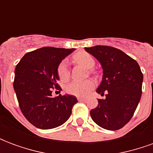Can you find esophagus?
<instances>
[{
    "label": "esophagus",
    "mask_w": 153,
    "mask_h": 153,
    "mask_svg": "<svg viewBox=\"0 0 153 153\" xmlns=\"http://www.w3.org/2000/svg\"><path fill=\"white\" fill-rule=\"evenodd\" d=\"M78 100L79 101V102H85L86 101V98H83V97H78Z\"/></svg>",
    "instance_id": "obj_1"
}]
</instances>
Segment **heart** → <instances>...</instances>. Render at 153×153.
<instances>
[{
  "instance_id": "heart-1",
  "label": "heart",
  "mask_w": 153,
  "mask_h": 153,
  "mask_svg": "<svg viewBox=\"0 0 153 153\" xmlns=\"http://www.w3.org/2000/svg\"><path fill=\"white\" fill-rule=\"evenodd\" d=\"M74 62L80 64L87 69H92L95 65V60L93 56L86 51H79L74 54L73 56ZM57 74L61 81H67L70 78V71L65 60H62L57 67ZM96 85L93 79L85 81H73L65 87V91L70 95L76 97H86L94 88Z\"/></svg>"
}]
</instances>
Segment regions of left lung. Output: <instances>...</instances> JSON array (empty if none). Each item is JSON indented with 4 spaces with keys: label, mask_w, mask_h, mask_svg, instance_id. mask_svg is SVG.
<instances>
[{
    "label": "left lung",
    "mask_w": 153,
    "mask_h": 153,
    "mask_svg": "<svg viewBox=\"0 0 153 153\" xmlns=\"http://www.w3.org/2000/svg\"><path fill=\"white\" fill-rule=\"evenodd\" d=\"M103 70L102 83L97 89L105 99L91 110L93 120L100 127L117 130L133 117L142 95L143 73L137 61L122 51L108 46L85 47Z\"/></svg>",
    "instance_id": "left-lung-1"
}]
</instances>
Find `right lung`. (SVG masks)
<instances>
[{
    "label": "right lung",
    "instance_id": "add662e5",
    "mask_svg": "<svg viewBox=\"0 0 153 153\" xmlns=\"http://www.w3.org/2000/svg\"><path fill=\"white\" fill-rule=\"evenodd\" d=\"M74 48L46 47L26 53L15 70L14 89L23 115L32 125L50 129L70 118L78 100L72 95L52 97L58 84L57 67Z\"/></svg>",
    "mask_w": 153,
    "mask_h": 153
}]
</instances>
